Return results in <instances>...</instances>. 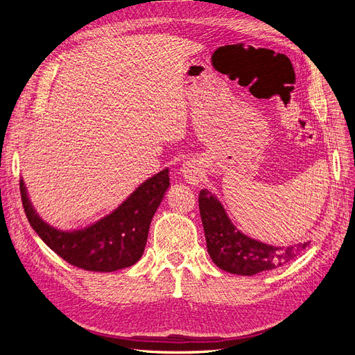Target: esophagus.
Instances as JSON below:
<instances>
[{"mask_svg":"<svg viewBox=\"0 0 355 355\" xmlns=\"http://www.w3.org/2000/svg\"><path fill=\"white\" fill-rule=\"evenodd\" d=\"M180 175L188 184L197 185L201 179V167L196 161H187V163H184V166L180 167Z\"/></svg>","mask_w":355,"mask_h":355,"instance_id":"34e87169","label":"esophagus"}]
</instances>
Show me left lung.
Segmentation results:
<instances>
[{
    "label": "left lung",
    "instance_id": "8db88e82",
    "mask_svg": "<svg viewBox=\"0 0 355 355\" xmlns=\"http://www.w3.org/2000/svg\"><path fill=\"white\" fill-rule=\"evenodd\" d=\"M198 206L207 252L214 265L230 274L254 275L293 261L309 243L271 245L241 232L218 197L207 189L200 191Z\"/></svg>",
    "mask_w": 355,
    "mask_h": 355
}]
</instances>
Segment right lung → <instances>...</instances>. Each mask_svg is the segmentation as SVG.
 <instances>
[{"label":"right lung","instance_id":"obj_1","mask_svg":"<svg viewBox=\"0 0 355 355\" xmlns=\"http://www.w3.org/2000/svg\"><path fill=\"white\" fill-rule=\"evenodd\" d=\"M170 187L168 168L142 182L120 206L87 227L63 231L42 219L31 202L24 179L20 192L31 227L63 261L85 271L112 272L141 259L149 225Z\"/></svg>","mask_w":355,"mask_h":355}]
</instances>
